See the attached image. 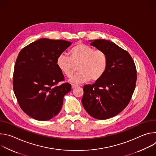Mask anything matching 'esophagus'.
<instances>
[{"label":"esophagus","mask_w":156,"mask_h":156,"mask_svg":"<svg viewBox=\"0 0 156 156\" xmlns=\"http://www.w3.org/2000/svg\"><path fill=\"white\" fill-rule=\"evenodd\" d=\"M78 86H78V85H76V84H72V89L75 88V87H78Z\"/></svg>","instance_id":"1"}]
</instances>
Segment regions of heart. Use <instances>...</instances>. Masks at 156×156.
<instances>
[{"mask_svg":"<svg viewBox=\"0 0 156 156\" xmlns=\"http://www.w3.org/2000/svg\"><path fill=\"white\" fill-rule=\"evenodd\" d=\"M70 57L60 54L57 59V65L66 77L71 78L76 70L79 72L71 80L74 83H81L89 80L96 81L105 74L108 67V57L101 50H95L81 42L76 44L69 52Z\"/></svg>","mask_w":156,"mask_h":156,"instance_id":"heart-1","label":"heart"}]
</instances>
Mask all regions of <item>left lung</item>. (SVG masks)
Returning <instances> with one entry per match:
<instances>
[{
	"label": "left lung",
	"mask_w": 156,
	"mask_h": 156,
	"mask_svg": "<svg viewBox=\"0 0 156 156\" xmlns=\"http://www.w3.org/2000/svg\"><path fill=\"white\" fill-rule=\"evenodd\" d=\"M90 41L107 54L108 67L100 80L84 86L81 102L91 117L105 120L120 114L129 104L136 86V69L129 53L114 42L103 39Z\"/></svg>",
	"instance_id": "8db88e82"
}]
</instances>
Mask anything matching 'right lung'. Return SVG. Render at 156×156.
I'll list each match as a JSON object with an SVG mask.
<instances>
[{
	"label": "right lung",
	"mask_w": 156,
	"mask_h": 156,
	"mask_svg": "<svg viewBox=\"0 0 156 156\" xmlns=\"http://www.w3.org/2000/svg\"><path fill=\"white\" fill-rule=\"evenodd\" d=\"M72 44L64 40L41 38L25 47L16 58L13 87L18 104L28 115L49 120L60 111L64 96L72 86L63 80L57 65V57Z\"/></svg>",
	"instance_id": "obj_1"
}]
</instances>
